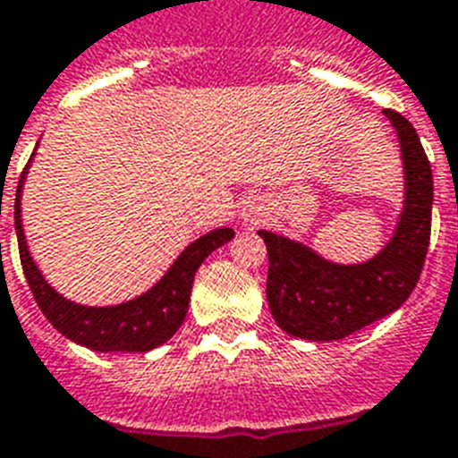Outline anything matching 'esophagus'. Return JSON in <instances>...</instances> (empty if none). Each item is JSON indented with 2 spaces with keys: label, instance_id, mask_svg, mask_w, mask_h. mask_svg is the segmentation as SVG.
I'll list each match as a JSON object with an SVG mask.
<instances>
[{
  "label": "esophagus",
  "instance_id": "1",
  "mask_svg": "<svg viewBox=\"0 0 458 458\" xmlns=\"http://www.w3.org/2000/svg\"><path fill=\"white\" fill-rule=\"evenodd\" d=\"M244 216H247V218H244V221H249V223H254V218L249 216V214H244Z\"/></svg>",
  "mask_w": 458,
  "mask_h": 458
}]
</instances>
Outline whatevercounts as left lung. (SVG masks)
Here are the masks:
<instances>
[{
  "mask_svg": "<svg viewBox=\"0 0 458 458\" xmlns=\"http://www.w3.org/2000/svg\"><path fill=\"white\" fill-rule=\"evenodd\" d=\"M400 139L404 207L395 233L374 259L332 263L289 237L259 230L267 249V306L287 334L306 341H338L395 313L414 292L430 242L433 171L414 126L384 110Z\"/></svg>",
  "mask_w": 458,
  "mask_h": 458,
  "instance_id": "8db88e82",
  "label": "left lung"
}]
</instances>
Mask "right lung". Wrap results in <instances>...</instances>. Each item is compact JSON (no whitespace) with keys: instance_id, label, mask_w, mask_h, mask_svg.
I'll use <instances>...</instances> for the list:
<instances>
[{"instance_id":"add662e5","label":"right lung","mask_w":458,"mask_h":458,"mask_svg":"<svg viewBox=\"0 0 458 458\" xmlns=\"http://www.w3.org/2000/svg\"><path fill=\"white\" fill-rule=\"evenodd\" d=\"M30 162L18 181L13 214H16L18 251H21L25 280L48 322L65 338L98 352H148L166 344L178 332V327L183 325L197 267L202 266L211 251H216L218 247L235 237L233 228L211 230L188 244L183 254L166 270L165 277L136 299L117 303V306H81L55 292L44 280L42 270L30 256L23 235V218H21V195H23Z\"/></svg>"}]
</instances>
